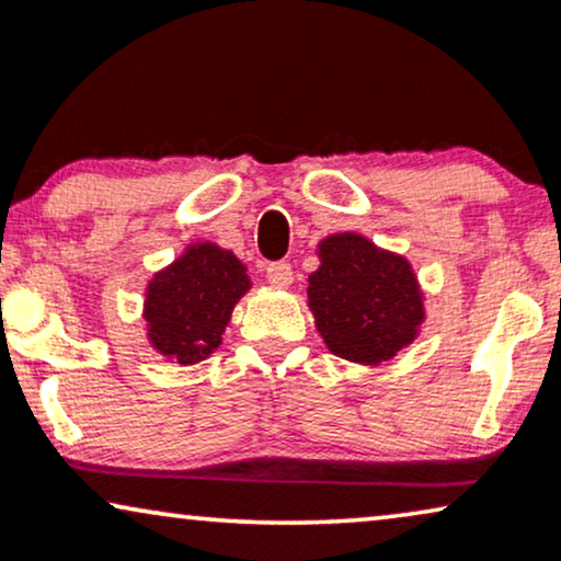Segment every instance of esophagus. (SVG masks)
Returning a JSON list of instances; mask_svg holds the SVG:
<instances>
[{
	"label": "esophagus",
	"instance_id": "esophagus-1",
	"mask_svg": "<svg viewBox=\"0 0 561 561\" xmlns=\"http://www.w3.org/2000/svg\"><path fill=\"white\" fill-rule=\"evenodd\" d=\"M265 275H267V280H271L275 288H288L290 283H294V271H290V265L283 263V260H280V263L267 265Z\"/></svg>",
	"mask_w": 561,
	"mask_h": 561
}]
</instances>
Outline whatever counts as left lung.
<instances>
[{"label":"left lung","mask_w":561,"mask_h":561,"mask_svg":"<svg viewBox=\"0 0 561 561\" xmlns=\"http://www.w3.org/2000/svg\"><path fill=\"white\" fill-rule=\"evenodd\" d=\"M319 260L309 275V309L334 355L376 366L417 337L423 294L402 254L345 231L319 244Z\"/></svg>","instance_id":"obj_1"}]
</instances>
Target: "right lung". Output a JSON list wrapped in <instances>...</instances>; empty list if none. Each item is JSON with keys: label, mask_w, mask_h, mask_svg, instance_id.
I'll list each match as a JSON object with an SVG mask.
<instances>
[{"label": "right lung", "mask_w": 561, "mask_h": 561, "mask_svg": "<svg viewBox=\"0 0 561 561\" xmlns=\"http://www.w3.org/2000/svg\"><path fill=\"white\" fill-rule=\"evenodd\" d=\"M247 290V267L229 250L210 242L187 247L147 288L144 319L151 347L180 366L208 358Z\"/></svg>", "instance_id": "add662e5"}]
</instances>
